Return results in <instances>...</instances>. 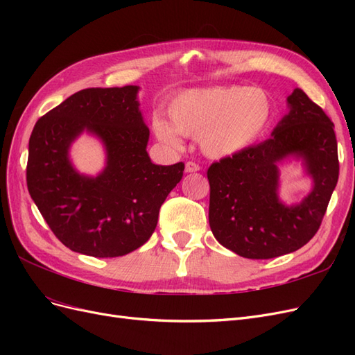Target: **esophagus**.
Wrapping results in <instances>:
<instances>
[{"label":"esophagus","instance_id":"34e87169","mask_svg":"<svg viewBox=\"0 0 355 355\" xmlns=\"http://www.w3.org/2000/svg\"><path fill=\"white\" fill-rule=\"evenodd\" d=\"M198 170H200V166L196 164V163H192V161H188V163L185 164L187 173H196V171H198Z\"/></svg>","mask_w":355,"mask_h":355}]
</instances>
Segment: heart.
<instances>
[{
    "mask_svg": "<svg viewBox=\"0 0 355 355\" xmlns=\"http://www.w3.org/2000/svg\"><path fill=\"white\" fill-rule=\"evenodd\" d=\"M272 101L263 89L214 85L188 89L168 103V120L155 115L153 130L159 142L179 149L182 136L197 137L201 153L213 159L239 155L270 130Z\"/></svg>",
    "mask_w": 355,
    "mask_h": 355,
    "instance_id": "1",
    "label": "heart"
}]
</instances>
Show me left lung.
<instances>
[{
    "instance_id": "obj_1",
    "label": "left lung",
    "mask_w": 355,
    "mask_h": 355,
    "mask_svg": "<svg viewBox=\"0 0 355 355\" xmlns=\"http://www.w3.org/2000/svg\"><path fill=\"white\" fill-rule=\"evenodd\" d=\"M288 112L268 141L213 163L209 223L223 247L247 259H271L296 252L314 237L339 178L333 123L308 96L295 89ZM300 160L313 188L300 203L279 200V169Z\"/></svg>"
}]
</instances>
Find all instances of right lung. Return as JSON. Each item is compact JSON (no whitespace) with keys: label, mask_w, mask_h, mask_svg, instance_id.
I'll use <instances>...</instances> for the list:
<instances>
[{"label":"right lung","mask_w":355,"mask_h":355,"mask_svg":"<svg viewBox=\"0 0 355 355\" xmlns=\"http://www.w3.org/2000/svg\"><path fill=\"white\" fill-rule=\"evenodd\" d=\"M139 85L85 89L37 121L29 137L26 182L31 198L68 249L116 257L144 245L161 204L184 176V163L154 164L149 128L139 110ZM99 138L105 167L83 175L69 151L83 133Z\"/></svg>","instance_id":"add662e5"}]
</instances>
